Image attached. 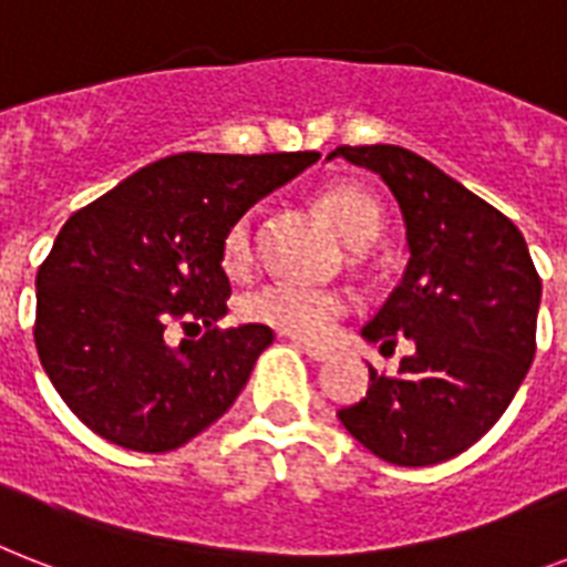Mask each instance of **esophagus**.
Instances as JSON below:
<instances>
[{
	"instance_id": "obj_1",
	"label": "esophagus",
	"mask_w": 567,
	"mask_h": 567,
	"mask_svg": "<svg viewBox=\"0 0 567 567\" xmlns=\"http://www.w3.org/2000/svg\"><path fill=\"white\" fill-rule=\"evenodd\" d=\"M297 347L302 349V352H306V355L311 358V361H317V363H323V361H329V358H331L329 349L317 347V343H308V340H297Z\"/></svg>"
}]
</instances>
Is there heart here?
I'll return each mask as SVG.
<instances>
[{
	"instance_id": "1",
	"label": "heart",
	"mask_w": 567,
	"mask_h": 567,
	"mask_svg": "<svg viewBox=\"0 0 567 567\" xmlns=\"http://www.w3.org/2000/svg\"><path fill=\"white\" fill-rule=\"evenodd\" d=\"M317 209L349 247H367L381 229V209L358 186H331L317 197ZM252 261V218L241 215L220 238V265L229 276L247 274ZM238 315L247 323L293 334V338H323L340 317L347 315V299L326 288H306L293 282H268L244 293Z\"/></svg>"
}]
</instances>
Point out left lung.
Instances as JSON below:
<instances>
[{
    "label": "left lung",
    "instance_id": "left-lung-1",
    "mask_svg": "<svg viewBox=\"0 0 567 567\" xmlns=\"http://www.w3.org/2000/svg\"><path fill=\"white\" fill-rule=\"evenodd\" d=\"M331 156L379 174L402 209L411 261L363 338L413 352L399 372L370 367V390L338 411L363 449L395 466H434L501 419L536 355L542 279L507 215L425 156L340 145Z\"/></svg>",
    "mask_w": 567,
    "mask_h": 567
}]
</instances>
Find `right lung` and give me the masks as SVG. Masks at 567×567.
<instances>
[{
    "instance_id": "obj_1",
    "label": "right lung",
    "mask_w": 567,
    "mask_h": 567,
    "mask_svg": "<svg viewBox=\"0 0 567 567\" xmlns=\"http://www.w3.org/2000/svg\"><path fill=\"white\" fill-rule=\"evenodd\" d=\"M317 159V151L165 156L63 224L37 270L34 343L92 434L159 454L233 408L274 331L215 326L233 293L220 238ZM172 324L207 331L168 348Z\"/></svg>"
}]
</instances>
